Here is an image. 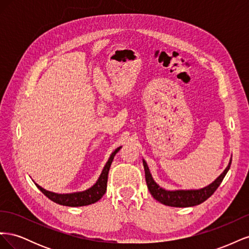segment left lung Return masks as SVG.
I'll use <instances>...</instances> for the list:
<instances>
[{"label": "left lung", "instance_id": "1", "mask_svg": "<svg viewBox=\"0 0 249 249\" xmlns=\"http://www.w3.org/2000/svg\"><path fill=\"white\" fill-rule=\"evenodd\" d=\"M143 167H144L145 171V180L146 185L150 194L153 195V197L159 202L163 203L165 206L169 207H177V208H188L197 206L199 203L207 200L211 195H212L219 185L221 184L222 179L224 178L225 175H227L231 164V158L228 164L227 168L223 170L221 175L218 177L214 182L211 183L210 185L200 188V189H190V190H166L164 188L158 185L155 179L152 177V173L149 171V168L147 166V163L143 159Z\"/></svg>", "mask_w": 249, "mask_h": 249}]
</instances>
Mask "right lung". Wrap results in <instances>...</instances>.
Segmentation results:
<instances>
[{"mask_svg": "<svg viewBox=\"0 0 249 249\" xmlns=\"http://www.w3.org/2000/svg\"><path fill=\"white\" fill-rule=\"evenodd\" d=\"M120 148H122V146L117 147L114 152L110 155L106 165H105L103 168V171L101 173L100 178L96 180V183L93 186L88 188L87 190L60 194V193L51 192V191L43 189L42 187H40L38 184H36V183H35V185L44 195H46L48 198H50L52 201L58 203V205L66 206V207H83V206L91 205V203H94L97 200H100L103 197V195L106 193L109 169H110L113 159H114L115 155L119 152Z\"/></svg>", "mask_w": 249, "mask_h": 249, "instance_id": "obj_1", "label": "right lung"}]
</instances>
